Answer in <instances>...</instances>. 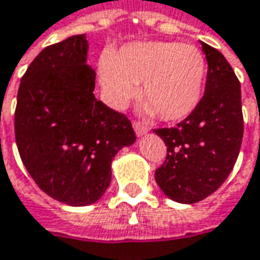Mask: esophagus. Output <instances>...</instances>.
<instances>
[{
  "label": "esophagus",
  "instance_id": "1",
  "mask_svg": "<svg viewBox=\"0 0 260 260\" xmlns=\"http://www.w3.org/2000/svg\"><path fill=\"white\" fill-rule=\"evenodd\" d=\"M133 127H135V132L137 136H143L147 133V125H145L143 123H140V121H135L133 123Z\"/></svg>",
  "mask_w": 260,
  "mask_h": 260
}]
</instances>
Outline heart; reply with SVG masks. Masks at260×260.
<instances>
[{
	"label": "heart",
	"mask_w": 260,
	"mask_h": 260,
	"mask_svg": "<svg viewBox=\"0 0 260 260\" xmlns=\"http://www.w3.org/2000/svg\"><path fill=\"white\" fill-rule=\"evenodd\" d=\"M207 63L195 46L175 42H139L121 47L100 66L107 103L123 108L136 94L164 121L191 114L204 91Z\"/></svg>",
	"instance_id": "1"
}]
</instances>
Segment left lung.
Returning a JSON list of instances; mask_svg holds the SVG:
<instances>
[{"instance_id": "8db88e82", "label": "left lung", "mask_w": 260, "mask_h": 260, "mask_svg": "<svg viewBox=\"0 0 260 260\" xmlns=\"http://www.w3.org/2000/svg\"><path fill=\"white\" fill-rule=\"evenodd\" d=\"M208 71L194 111L175 127L155 128L166 159L155 179L171 200L194 204L217 191L230 175L243 139L240 82L217 49L201 42Z\"/></svg>"}]
</instances>
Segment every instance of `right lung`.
Returning <instances> with one entry per match:
<instances>
[{
	"instance_id": "right-lung-1",
	"label": "right lung",
	"mask_w": 260,
	"mask_h": 260,
	"mask_svg": "<svg viewBox=\"0 0 260 260\" xmlns=\"http://www.w3.org/2000/svg\"><path fill=\"white\" fill-rule=\"evenodd\" d=\"M85 35L45 47L21 78L15 143L39 188L68 205L98 201L111 181L117 152L135 143L123 113L95 98Z\"/></svg>"
}]
</instances>
